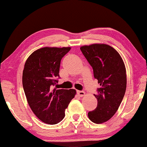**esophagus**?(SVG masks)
Masks as SVG:
<instances>
[{"mask_svg":"<svg viewBox=\"0 0 147 147\" xmlns=\"http://www.w3.org/2000/svg\"><path fill=\"white\" fill-rule=\"evenodd\" d=\"M77 94L78 95V96L80 97H83L85 96V92L84 91H81V90H77Z\"/></svg>","mask_w":147,"mask_h":147,"instance_id":"34e87169","label":"esophagus"}]
</instances>
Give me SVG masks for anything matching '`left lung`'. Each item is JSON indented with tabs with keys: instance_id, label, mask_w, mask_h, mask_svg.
I'll return each instance as SVG.
<instances>
[{
	"instance_id": "obj_1",
	"label": "left lung",
	"mask_w": 147,
	"mask_h": 147,
	"mask_svg": "<svg viewBox=\"0 0 147 147\" xmlns=\"http://www.w3.org/2000/svg\"><path fill=\"white\" fill-rule=\"evenodd\" d=\"M93 69L100 88L94 94L98 105L88 116L93 122H107L115 114L122 102L127 87L126 68L116 49L106 44H92L80 47Z\"/></svg>"
}]
</instances>
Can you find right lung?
I'll return each instance as SVG.
<instances>
[{
  "instance_id": "obj_1",
  "label": "right lung",
  "mask_w": 147,
  "mask_h": 147,
  "mask_svg": "<svg viewBox=\"0 0 147 147\" xmlns=\"http://www.w3.org/2000/svg\"><path fill=\"white\" fill-rule=\"evenodd\" d=\"M67 47H45L32 53L25 61L22 86L34 114L42 122L55 125L63 119L65 110L75 97L74 89L52 88L58 82L60 63L70 51Z\"/></svg>"
}]
</instances>
